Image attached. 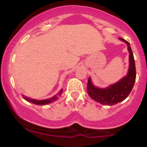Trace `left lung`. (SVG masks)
Listing matches in <instances>:
<instances>
[{"instance_id": "1", "label": "left lung", "mask_w": 147, "mask_h": 147, "mask_svg": "<svg viewBox=\"0 0 147 147\" xmlns=\"http://www.w3.org/2000/svg\"><path fill=\"white\" fill-rule=\"evenodd\" d=\"M119 38L121 41L125 42L128 45V50L129 52V68L128 75L117 83L113 84L106 88H99L94 86L91 83L90 78L88 81L87 90L89 96L96 102L105 105H114L124 100L129 95L136 82V64L130 43L124 38Z\"/></svg>"}]
</instances>
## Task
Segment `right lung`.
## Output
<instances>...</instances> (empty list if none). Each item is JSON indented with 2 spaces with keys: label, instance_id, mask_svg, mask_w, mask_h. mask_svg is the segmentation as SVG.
<instances>
[{
  "label": "right lung",
  "instance_id": "right-lung-1",
  "mask_svg": "<svg viewBox=\"0 0 147 147\" xmlns=\"http://www.w3.org/2000/svg\"><path fill=\"white\" fill-rule=\"evenodd\" d=\"M62 92V90L60 91L59 94V95H60L61 93ZM23 98L25 99H26L27 101H28V102H32L33 104H37V105H45V104H48L49 103H51L52 102H53L54 100H56L57 99V97L56 95L54 96L53 97H52V98L50 99H45V100H35V99H32L30 98H28V97H25V96H23Z\"/></svg>",
  "mask_w": 147,
  "mask_h": 147
}]
</instances>
